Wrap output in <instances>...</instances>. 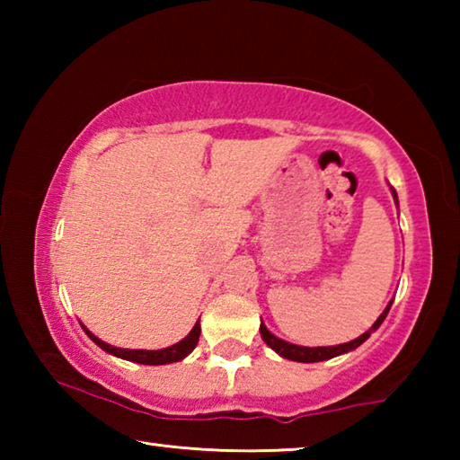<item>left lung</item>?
<instances>
[{
  "label": "left lung",
  "mask_w": 460,
  "mask_h": 460,
  "mask_svg": "<svg viewBox=\"0 0 460 460\" xmlns=\"http://www.w3.org/2000/svg\"><path fill=\"white\" fill-rule=\"evenodd\" d=\"M389 190H392V197L395 200V205H398V192H395L392 186H389ZM392 302L389 300V305L385 306L384 313L379 314V318L376 323H373L371 329L367 332H363L361 337H357L349 342H342V345H334V347H302V345H294V342H288L284 339L276 337L274 332L268 331V326L260 324V332H261V339L266 341V345L271 349V351H276L279 357H284V359H290V361H298V363H318V361H326V359H332V357H339V355H345L349 351H353L359 345H363L365 341L371 337V332H376L381 323L385 321V316L389 313V308H392Z\"/></svg>",
  "instance_id": "8db88e82"
}]
</instances>
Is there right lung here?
<instances>
[{"label":"right lung","instance_id":"right-lung-1","mask_svg":"<svg viewBox=\"0 0 460 460\" xmlns=\"http://www.w3.org/2000/svg\"><path fill=\"white\" fill-rule=\"evenodd\" d=\"M81 326H83V331L87 332V337L95 342V345L103 349L105 353L115 355V357H119V359H126V361L142 363V365H168V363L182 361L184 357H189L194 351V347H197L199 337H200V321H197V324L192 326V331L186 334L182 341H178L176 345L166 347V349H158V351H146V349L113 347V345H109V342L95 337V334H93L84 324H81Z\"/></svg>","mask_w":460,"mask_h":460}]
</instances>
